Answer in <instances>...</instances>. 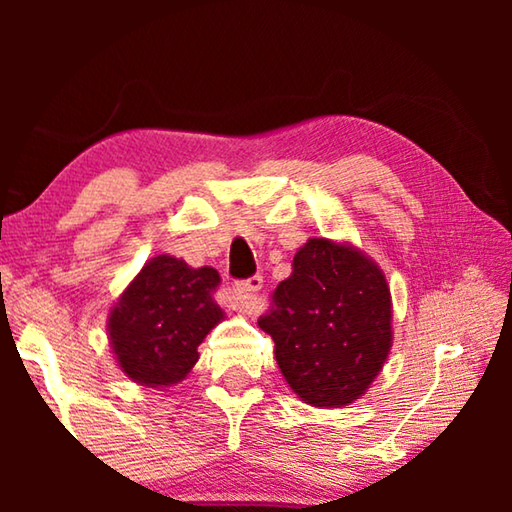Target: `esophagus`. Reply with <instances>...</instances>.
<instances>
[{
    "mask_svg": "<svg viewBox=\"0 0 512 512\" xmlns=\"http://www.w3.org/2000/svg\"><path fill=\"white\" fill-rule=\"evenodd\" d=\"M264 280L259 275L253 277H246V280H237L235 282V291L239 296V309L244 311V314H255V293L262 289Z\"/></svg>",
    "mask_w": 512,
    "mask_h": 512,
    "instance_id": "34e87169",
    "label": "esophagus"
}]
</instances>
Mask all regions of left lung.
I'll use <instances>...</instances> for the list:
<instances>
[{
  "mask_svg": "<svg viewBox=\"0 0 512 512\" xmlns=\"http://www.w3.org/2000/svg\"><path fill=\"white\" fill-rule=\"evenodd\" d=\"M257 325L275 341L293 393L311 406H345L366 393L391 350V291L359 250L309 239Z\"/></svg>",
  "mask_w": 512,
  "mask_h": 512,
  "instance_id": "obj_1",
  "label": "left lung"
}]
</instances>
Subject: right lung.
I'll list each match as a JSON object with an SVG mask.
<instances>
[{"label": "right lung", "instance_id": "add662e5", "mask_svg": "<svg viewBox=\"0 0 512 512\" xmlns=\"http://www.w3.org/2000/svg\"><path fill=\"white\" fill-rule=\"evenodd\" d=\"M221 277L210 266L158 255L135 277L108 318L119 368L137 384H178L198 361V345L223 318L212 298Z\"/></svg>", "mask_w": 512, "mask_h": 512}]
</instances>
